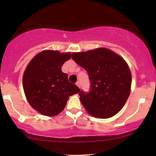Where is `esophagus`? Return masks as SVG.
<instances>
[{"label": "esophagus", "instance_id": "1", "mask_svg": "<svg viewBox=\"0 0 156 156\" xmlns=\"http://www.w3.org/2000/svg\"><path fill=\"white\" fill-rule=\"evenodd\" d=\"M76 86L79 87V88H81V84H80V82H76Z\"/></svg>", "mask_w": 156, "mask_h": 156}]
</instances>
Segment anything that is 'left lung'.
Masks as SVG:
<instances>
[{"label": "left lung", "instance_id": "8db88e82", "mask_svg": "<svg viewBox=\"0 0 156 156\" xmlns=\"http://www.w3.org/2000/svg\"><path fill=\"white\" fill-rule=\"evenodd\" d=\"M72 57L89 75L90 90L79 93L87 112L101 119L116 114L124 106L131 90V73L124 59L106 48L74 52Z\"/></svg>", "mask_w": 156, "mask_h": 156}]
</instances>
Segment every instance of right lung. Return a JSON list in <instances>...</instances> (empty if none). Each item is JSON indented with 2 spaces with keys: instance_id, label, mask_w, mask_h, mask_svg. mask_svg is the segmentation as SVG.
I'll list each match as a JSON object with an SVG mask.
<instances>
[{
  "instance_id": "1",
  "label": "right lung",
  "mask_w": 156,
  "mask_h": 156,
  "mask_svg": "<svg viewBox=\"0 0 156 156\" xmlns=\"http://www.w3.org/2000/svg\"><path fill=\"white\" fill-rule=\"evenodd\" d=\"M71 58L69 52L44 50L28 64L23 74L25 97L33 108L44 116H56L65 108L69 96L80 88L68 80L62 66Z\"/></svg>"
}]
</instances>
